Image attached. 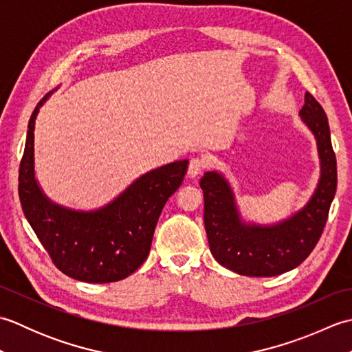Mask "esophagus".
I'll list each match as a JSON object with an SVG mask.
<instances>
[{
    "label": "esophagus",
    "mask_w": 352,
    "mask_h": 352,
    "mask_svg": "<svg viewBox=\"0 0 352 352\" xmlns=\"http://www.w3.org/2000/svg\"><path fill=\"white\" fill-rule=\"evenodd\" d=\"M206 168V163L199 159V157H195V159H192L189 163V168H188V175L190 178H195L199 174H203V170Z\"/></svg>",
    "instance_id": "esophagus-1"
}]
</instances>
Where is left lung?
<instances>
[{
  "instance_id": "obj_1",
  "label": "left lung",
  "mask_w": 352,
  "mask_h": 352,
  "mask_svg": "<svg viewBox=\"0 0 352 352\" xmlns=\"http://www.w3.org/2000/svg\"><path fill=\"white\" fill-rule=\"evenodd\" d=\"M300 118L316 140L320 168L316 189L300 210L272 223L246 221L222 172L208 170L201 178L210 251L219 265L236 274L275 276L292 271L310 256L322 234L338 188L330 126L324 109L309 92Z\"/></svg>"
}]
</instances>
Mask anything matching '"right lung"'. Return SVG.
<instances>
[{
	"mask_svg": "<svg viewBox=\"0 0 352 352\" xmlns=\"http://www.w3.org/2000/svg\"><path fill=\"white\" fill-rule=\"evenodd\" d=\"M57 89L37 102L28 121L19 166L22 210L63 274L85 283L124 280L146 260L157 221L168 198L183 183L189 160L145 172L110 203L94 210H76L54 203L36 178L34 125L41 107Z\"/></svg>",
	"mask_w": 352,
	"mask_h": 352,
	"instance_id": "1",
	"label": "right lung"
}]
</instances>
